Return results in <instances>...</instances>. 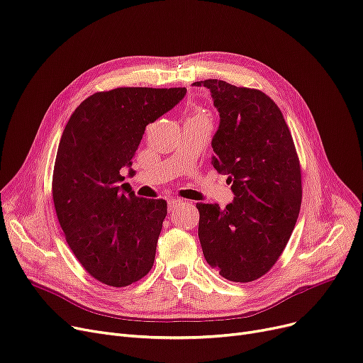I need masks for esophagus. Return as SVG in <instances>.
Instances as JSON below:
<instances>
[{
  "label": "esophagus",
  "instance_id": "esophagus-1",
  "mask_svg": "<svg viewBox=\"0 0 363 363\" xmlns=\"http://www.w3.org/2000/svg\"><path fill=\"white\" fill-rule=\"evenodd\" d=\"M184 203V200H181V199H169V209L170 211H173V209H177L178 206H181V204Z\"/></svg>",
  "mask_w": 363,
  "mask_h": 363
}]
</instances>
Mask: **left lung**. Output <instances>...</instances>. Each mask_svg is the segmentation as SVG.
I'll return each instance as SVG.
<instances>
[{
    "mask_svg": "<svg viewBox=\"0 0 363 363\" xmlns=\"http://www.w3.org/2000/svg\"><path fill=\"white\" fill-rule=\"evenodd\" d=\"M211 90L219 113L213 167L227 173L234 200L197 203L203 255L231 281H254L286 247L301 208V167L288 124L272 98L223 80L196 82Z\"/></svg>",
    "mask_w": 363,
    "mask_h": 363,
    "instance_id": "8db88e82",
    "label": "left lung"
}]
</instances>
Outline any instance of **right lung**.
<instances>
[{
  "instance_id": "right-lung-1",
  "label": "right lung",
  "mask_w": 363,
  "mask_h": 363,
  "mask_svg": "<svg viewBox=\"0 0 363 363\" xmlns=\"http://www.w3.org/2000/svg\"><path fill=\"white\" fill-rule=\"evenodd\" d=\"M185 87H117L93 93L62 133L53 203L72 254L108 286L123 288L152 269L167 213L163 199L138 197L120 170L130 166L147 124L175 106Z\"/></svg>"
}]
</instances>
